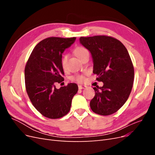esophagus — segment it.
<instances>
[{
    "label": "esophagus",
    "instance_id": "esophagus-1",
    "mask_svg": "<svg viewBox=\"0 0 155 155\" xmlns=\"http://www.w3.org/2000/svg\"><path fill=\"white\" fill-rule=\"evenodd\" d=\"M78 88H79V90H81V89H84V88H87V86H85V85H79Z\"/></svg>",
    "mask_w": 155,
    "mask_h": 155
}]
</instances>
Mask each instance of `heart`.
<instances>
[{
	"mask_svg": "<svg viewBox=\"0 0 155 155\" xmlns=\"http://www.w3.org/2000/svg\"><path fill=\"white\" fill-rule=\"evenodd\" d=\"M74 53L76 55L77 57L79 59H81V58L83 57L84 55L87 54H89L88 53V51L83 47H78L74 50ZM68 58V54H64L62 56V58H61V65L63 68H66L67 66V59ZM71 79L72 80L74 81H76L78 82H82L84 81V79H85V78H84L83 76H81V75H74L73 76Z\"/></svg>",
	"mask_w": 155,
	"mask_h": 155,
	"instance_id": "obj_1",
	"label": "heart"
}]
</instances>
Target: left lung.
I'll use <instances>...</instances> for the list:
<instances>
[{
    "instance_id": "left-lung-1",
    "label": "left lung",
    "mask_w": 155,
    "mask_h": 155,
    "mask_svg": "<svg viewBox=\"0 0 155 155\" xmlns=\"http://www.w3.org/2000/svg\"><path fill=\"white\" fill-rule=\"evenodd\" d=\"M80 43L92 55L93 73L104 86L93 88L95 96L90 102L95 113H114L127 100L134 81V67L125 46L114 37L96 35L79 38Z\"/></svg>"
}]
</instances>
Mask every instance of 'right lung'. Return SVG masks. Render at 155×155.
Returning <instances> with one entry per match:
<instances>
[{
	"mask_svg": "<svg viewBox=\"0 0 155 155\" xmlns=\"http://www.w3.org/2000/svg\"><path fill=\"white\" fill-rule=\"evenodd\" d=\"M76 37H48L37 44L28 60L25 70V85L33 105L50 119L68 114L74 96L78 91L76 83L55 88V83L64 81L62 54Z\"/></svg>",
	"mask_w": 155,
	"mask_h": 155,
	"instance_id": "obj_1",
	"label": "right lung"
}]
</instances>
